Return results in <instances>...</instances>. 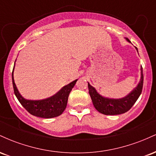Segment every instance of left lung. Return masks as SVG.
Instances as JSON below:
<instances>
[{"label": "left lung", "instance_id": "obj_1", "mask_svg": "<svg viewBox=\"0 0 156 156\" xmlns=\"http://www.w3.org/2000/svg\"><path fill=\"white\" fill-rule=\"evenodd\" d=\"M128 42L130 41L126 38ZM137 50V48H136ZM143 76L142 68H141V79L137 87L132 91L130 94L120 99H110L101 96L96 91L94 87L88 83L89 95L91 97L94 108L101 114L105 115H117L129 111L134 105L136 101L140 96L143 87Z\"/></svg>", "mask_w": 156, "mask_h": 156}]
</instances>
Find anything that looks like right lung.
<instances>
[{
	"instance_id": "right-lung-1",
	"label": "right lung",
	"mask_w": 156,
	"mask_h": 156,
	"mask_svg": "<svg viewBox=\"0 0 156 156\" xmlns=\"http://www.w3.org/2000/svg\"><path fill=\"white\" fill-rule=\"evenodd\" d=\"M12 71V84L14 92L21 105L32 115L42 118H53L61 115L67 107L68 97L78 80H73L70 83L64 86L61 90L51 98L39 101H31L23 98L17 90L13 77Z\"/></svg>"
}]
</instances>
